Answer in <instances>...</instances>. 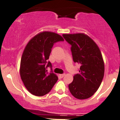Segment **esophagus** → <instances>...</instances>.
Instances as JSON below:
<instances>
[{
  "mask_svg": "<svg viewBox=\"0 0 120 120\" xmlns=\"http://www.w3.org/2000/svg\"><path fill=\"white\" fill-rule=\"evenodd\" d=\"M65 75V74H60V77L61 78H62L64 77V76Z\"/></svg>",
  "mask_w": 120,
  "mask_h": 120,
  "instance_id": "obj_1",
  "label": "esophagus"
}]
</instances>
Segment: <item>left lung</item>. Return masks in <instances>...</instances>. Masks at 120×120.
<instances>
[{
    "label": "left lung",
    "instance_id": "1",
    "mask_svg": "<svg viewBox=\"0 0 120 120\" xmlns=\"http://www.w3.org/2000/svg\"><path fill=\"white\" fill-rule=\"evenodd\" d=\"M62 36L71 45L74 62L80 65L79 73L74 75L73 81L68 85L70 92L77 99H88L97 91L104 78V63L100 49L84 34Z\"/></svg>",
    "mask_w": 120,
    "mask_h": 120
}]
</instances>
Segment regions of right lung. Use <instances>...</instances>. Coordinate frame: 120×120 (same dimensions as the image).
<instances>
[{
	"mask_svg": "<svg viewBox=\"0 0 120 120\" xmlns=\"http://www.w3.org/2000/svg\"><path fill=\"white\" fill-rule=\"evenodd\" d=\"M63 41L58 34L45 31L34 36L26 45L20 62V73L25 86L32 94L45 95L58 80L48 60L54 43ZM48 67L51 68L50 73L46 70Z\"/></svg>",
	"mask_w": 120,
	"mask_h": 120,
	"instance_id": "obj_1",
	"label": "right lung"
}]
</instances>
